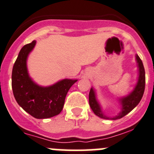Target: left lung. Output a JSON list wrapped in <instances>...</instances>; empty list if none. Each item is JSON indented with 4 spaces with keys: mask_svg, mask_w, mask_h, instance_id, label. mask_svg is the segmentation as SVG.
<instances>
[{
    "mask_svg": "<svg viewBox=\"0 0 154 154\" xmlns=\"http://www.w3.org/2000/svg\"><path fill=\"white\" fill-rule=\"evenodd\" d=\"M136 60H137V62L138 64L139 67L138 81H137V85H136L134 90L132 91V93H131L126 97L120 99V103L122 104V112L118 116L113 118H109L105 116L103 112H102L101 107H100V104L98 103L97 98H96V94H95L94 90L93 88H91L90 89V93H89V103H90V108L92 109V110H93L95 115H97V116L102 118V119L116 120V119H119L124 117L125 116L128 114L140 103L142 97H143V93H144L145 70L144 67H143V62H142L141 59L139 57V56L137 54H136Z\"/></svg>",
    "mask_w": 154,
    "mask_h": 154,
    "instance_id": "obj_1",
    "label": "left lung"
}]
</instances>
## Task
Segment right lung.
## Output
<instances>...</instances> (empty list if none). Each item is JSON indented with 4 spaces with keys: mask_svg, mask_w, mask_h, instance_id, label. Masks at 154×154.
Instances as JSON below:
<instances>
[{
    "mask_svg": "<svg viewBox=\"0 0 154 154\" xmlns=\"http://www.w3.org/2000/svg\"><path fill=\"white\" fill-rule=\"evenodd\" d=\"M35 42L25 45L19 53L12 70V89L16 101L35 119H48L63 109L66 95L77 80L64 79L48 87L35 84L28 74L26 59Z\"/></svg>",
    "mask_w": 154,
    "mask_h": 154,
    "instance_id": "1",
    "label": "right lung"
}]
</instances>
